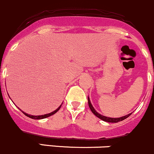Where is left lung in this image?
I'll list each match as a JSON object with an SVG mask.
<instances>
[{"mask_svg": "<svg viewBox=\"0 0 154 154\" xmlns=\"http://www.w3.org/2000/svg\"><path fill=\"white\" fill-rule=\"evenodd\" d=\"M88 106H89L91 111H92V113H93V114H94L95 116H97L98 118H100V119H102V120L105 121V122H120V121L124 120L125 119H126V118L128 117V116H130L131 114H128V115H125V116H122V117H119V118L108 117V116H103V115H101V114H99L98 112H97L96 110H95L94 108V107L92 106L89 97H88Z\"/></svg>", "mask_w": 154, "mask_h": 154, "instance_id": "1", "label": "left lung"}]
</instances>
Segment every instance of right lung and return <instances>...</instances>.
Instances as JSON below:
<instances>
[{"label":"right lung","mask_w":154,"mask_h":154,"mask_svg":"<svg viewBox=\"0 0 154 154\" xmlns=\"http://www.w3.org/2000/svg\"><path fill=\"white\" fill-rule=\"evenodd\" d=\"M61 106H62V105H61ZM61 106H60L59 107H58V108H57L55 111H52V112L49 113V114H44V115H40V116H33V115H30V114H26V113H25V112H23V111H22L20 109V110L22 111L23 113L24 114H25L26 116H28V117L32 118V119H44V118L48 117V116H51V115H53V114H55V113H57L58 111H59V109H60V108Z\"/></svg>","instance_id":"obj_1"}]
</instances>
